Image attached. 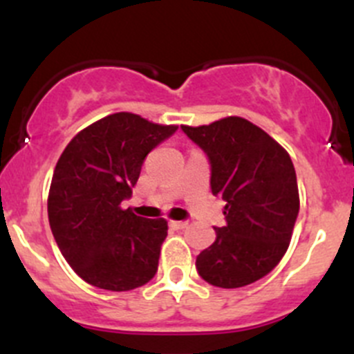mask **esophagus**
<instances>
[{
	"mask_svg": "<svg viewBox=\"0 0 354 354\" xmlns=\"http://www.w3.org/2000/svg\"><path fill=\"white\" fill-rule=\"evenodd\" d=\"M169 225H171V226H173V228H174V230H183V228H185V226H187V225H188V223H187V221H171V223H169Z\"/></svg>",
	"mask_w": 354,
	"mask_h": 354,
	"instance_id": "esophagus-1",
	"label": "esophagus"
}]
</instances>
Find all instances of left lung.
Returning a JSON list of instances; mask_svg holds the SVG:
<instances>
[{
  "label": "left lung",
  "instance_id": "obj_1",
  "mask_svg": "<svg viewBox=\"0 0 354 354\" xmlns=\"http://www.w3.org/2000/svg\"><path fill=\"white\" fill-rule=\"evenodd\" d=\"M207 156L211 190L223 197L225 226L195 261L198 275L221 289H236L268 275L289 247L299 214V192L289 153L247 119L181 126Z\"/></svg>",
  "mask_w": 354,
  "mask_h": 354
}]
</instances>
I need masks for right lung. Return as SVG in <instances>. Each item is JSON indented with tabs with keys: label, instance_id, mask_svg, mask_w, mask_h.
Instances as JSON below:
<instances>
[{
	"label": "right lung",
	"instance_id": "add662e5",
	"mask_svg": "<svg viewBox=\"0 0 354 354\" xmlns=\"http://www.w3.org/2000/svg\"><path fill=\"white\" fill-rule=\"evenodd\" d=\"M178 126H160L129 112L93 122L58 159L48 195V219L62 256L84 282L124 292L156 277L166 219L122 209L149 152Z\"/></svg>",
	"mask_w": 354,
	"mask_h": 354
}]
</instances>
